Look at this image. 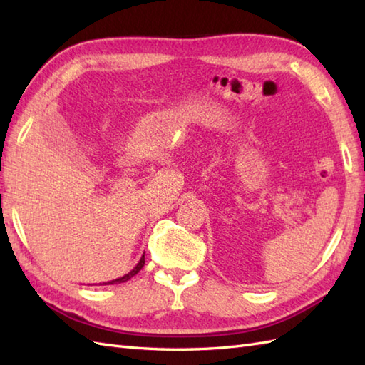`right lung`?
Returning <instances> with one entry per match:
<instances>
[{
	"label": "right lung",
	"mask_w": 365,
	"mask_h": 365,
	"mask_svg": "<svg viewBox=\"0 0 365 365\" xmlns=\"http://www.w3.org/2000/svg\"><path fill=\"white\" fill-rule=\"evenodd\" d=\"M144 263H145V260H144V255H143V257H141V260H139L138 262V265L133 268V269H131L130 271V273H127L125 276H122V277H118V279H113V281H110V282H105L103 285H113V284H122V282H127L128 281V279H131V277H133L135 274H138L139 273V271H141V268L144 267Z\"/></svg>",
	"instance_id": "add662e5"
}]
</instances>
